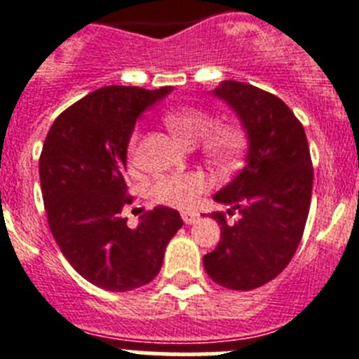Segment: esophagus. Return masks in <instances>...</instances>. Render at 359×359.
<instances>
[{"instance_id": "obj_1", "label": "esophagus", "mask_w": 359, "mask_h": 359, "mask_svg": "<svg viewBox=\"0 0 359 359\" xmlns=\"http://www.w3.org/2000/svg\"><path fill=\"white\" fill-rule=\"evenodd\" d=\"M199 217L198 212H182V219L185 221V224H192L196 223Z\"/></svg>"}]
</instances>
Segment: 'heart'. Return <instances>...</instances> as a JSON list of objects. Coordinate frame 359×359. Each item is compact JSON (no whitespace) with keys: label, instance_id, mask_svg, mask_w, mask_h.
<instances>
[{"label":"heart","instance_id":"b5f03b06","mask_svg":"<svg viewBox=\"0 0 359 359\" xmlns=\"http://www.w3.org/2000/svg\"><path fill=\"white\" fill-rule=\"evenodd\" d=\"M165 126L183 142L194 145L201 142V154L214 169L226 172L239 163L246 149V129L236 122L215 123L214 116L198 107H182L165 115ZM140 154V131L129 136L128 156L136 161ZM207 176L199 170L160 174L149 183L147 194L152 201L169 207L189 208L208 190Z\"/></svg>","mask_w":359,"mask_h":359}]
</instances>
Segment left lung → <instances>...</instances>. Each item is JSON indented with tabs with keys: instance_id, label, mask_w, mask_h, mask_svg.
<instances>
[{
	"instance_id": "obj_1",
	"label": "left lung",
	"mask_w": 359,
	"mask_h": 359,
	"mask_svg": "<svg viewBox=\"0 0 359 359\" xmlns=\"http://www.w3.org/2000/svg\"><path fill=\"white\" fill-rule=\"evenodd\" d=\"M212 93L237 113L250 151L243 170L214 196L239 219L230 224L223 212L212 214L221 239L203 264L219 286L250 291L273 280L297 252L309 214L313 163L304 126L280 98L237 81L221 82Z\"/></svg>"
}]
</instances>
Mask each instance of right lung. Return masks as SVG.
I'll use <instances>...</instances> for the list:
<instances>
[{"mask_svg":"<svg viewBox=\"0 0 359 359\" xmlns=\"http://www.w3.org/2000/svg\"><path fill=\"white\" fill-rule=\"evenodd\" d=\"M106 86L69 106L52 123L39 158L50 230L77 273L107 291H131L156 277L163 253L183 221L156 207L133 230L122 217L133 203L123 180L136 118L170 93Z\"/></svg>","mask_w":359,"mask_h":359,"instance_id":"obj_1","label":"right lung"}]
</instances>
